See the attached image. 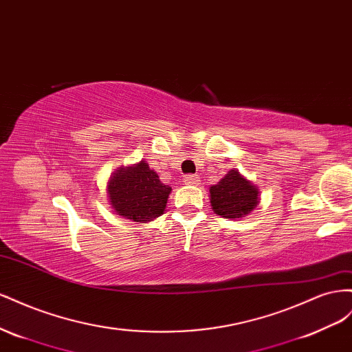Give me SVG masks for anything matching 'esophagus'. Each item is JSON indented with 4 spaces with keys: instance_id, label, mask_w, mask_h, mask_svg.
I'll use <instances>...</instances> for the list:
<instances>
[{
    "instance_id": "1",
    "label": "esophagus",
    "mask_w": 352,
    "mask_h": 352,
    "mask_svg": "<svg viewBox=\"0 0 352 352\" xmlns=\"http://www.w3.org/2000/svg\"><path fill=\"white\" fill-rule=\"evenodd\" d=\"M184 183L188 186H196V184H199V177L195 174H188L184 177Z\"/></svg>"
}]
</instances>
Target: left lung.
Wrapping results in <instances>:
<instances>
[{"instance_id": "obj_1", "label": "left lung", "mask_w": 352, "mask_h": 352, "mask_svg": "<svg viewBox=\"0 0 352 352\" xmlns=\"http://www.w3.org/2000/svg\"><path fill=\"white\" fill-rule=\"evenodd\" d=\"M209 200L217 215L243 218L259 204V190L237 169H230L218 184L209 187Z\"/></svg>"}]
</instances>
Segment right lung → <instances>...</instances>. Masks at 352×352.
I'll return each instance as SVG.
<instances>
[{
    "label": "right lung",
    "instance_id": "obj_1",
    "mask_svg": "<svg viewBox=\"0 0 352 352\" xmlns=\"http://www.w3.org/2000/svg\"><path fill=\"white\" fill-rule=\"evenodd\" d=\"M170 190L160 183L159 175L148 168L146 160H142L115 170L107 183V197L116 215L147 223L165 212Z\"/></svg>",
    "mask_w": 352,
    "mask_h": 352
}]
</instances>
